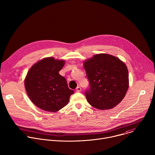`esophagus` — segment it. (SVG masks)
<instances>
[{
    "label": "esophagus",
    "mask_w": 155,
    "mask_h": 155,
    "mask_svg": "<svg viewBox=\"0 0 155 155\" xmlns=\"http://www.w3.org/2000/svg\"><path fill=\"white\" fill-rule=\"evenodd\" d=\"M81 91V88L80 86L77 87V88H76V91L77 92H80Z\"/></svg>",
    "instance_id": "obj_1"
}]
</instances>
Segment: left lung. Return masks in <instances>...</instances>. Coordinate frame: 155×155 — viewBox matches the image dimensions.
I'll return each instance as SVG.
<instances>
[{
  "label": "left lung",
  "instance_id": "obj_1",
  "mask_svg": "<svg viewBox=\"0 0 155 155\" xmlns=\"http://www.w3.org/2000/svg\"><path fill=\"white\" fill-rule=\"evenodd\" d=\"M84 68L90 87L85 91L86 100L100 110L112 108L124 97L129 87L126 64L107 54L94 55L84 61Z\"/></svg>",
  "mask_w": 155,
  "mask_h": 155
}]
</instances>
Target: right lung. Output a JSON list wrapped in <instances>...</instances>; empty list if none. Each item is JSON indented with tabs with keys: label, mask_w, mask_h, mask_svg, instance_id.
Listing matches in <instances>:
<instances>
[{
	"label": "right lung",
	"mask_w": 155,
	"mask_h": 155,
	"mask_svg": "<svg viewBox=\"0 0 155 155\" xmlns=\"http://www.w3.org/2000/svg\"><path fill=\"white\" fill-rule=\"evenodd\" d=\"M64 63L63 60L47 58L37 62L29 71L25 88L31 101L38 108L55 112L68 104L74 91L59 74Z\"/></svg>",
	"instance_id": "add662e5"
}]
</instances>
